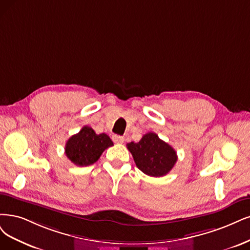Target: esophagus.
<instances>
[{
    "mask_svg": "<svg viewBox=\"0 0 250 250\" xmlns=\"http://www.w3.org/2000/svg\"><path fill=\"white\" fill-rule=\"evenodd\" d=\"M112 140L114 141V143L123 144L125 142V138L123 136H119V135H113L112 136Z\"/></svg>",
    "mask_w": 250,
    "mask_h": 250,
    "instance_id": "esophagus-1",
    "label": "esophagus"
}]
</instances>
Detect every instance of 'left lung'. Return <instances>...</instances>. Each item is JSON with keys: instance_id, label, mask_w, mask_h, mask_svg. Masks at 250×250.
<instances>
[{"instance_id": "1", "label": "left lung", "mask_w": 250, "mask_h": 250, "mask_svg": "<svg viewBox=\"0 0 250 250\" xmlns=\"http://www.w3.org/2000/svg\"><path fill=\"white\" fill-rule=\"evenodd\" d=\"M126 147L138 169L148 176H165L177 162L176 151L155 133H147L139 142L127 143Z\"/></svg>"}]
</instances>
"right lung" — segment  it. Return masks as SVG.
<instances>
[{
    "instance_id": "1",
    "label": "right lung",
    "mask_w": 250,
    "mask_h": 250,
    "mask_svg": "<svg viewBox=\"0 0 250 250\" xmlns=\"http://www.w3.org/2000/svg\"><path fill=\"white\" fill-rule=\"evenodd\" d=\"M112 145L108 135H98L90 126L85 125L67 141L64 153L74 165L84 167L96 163L103 151Z\"/></svg>"
}]
</instances>
